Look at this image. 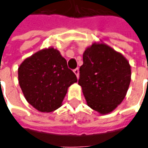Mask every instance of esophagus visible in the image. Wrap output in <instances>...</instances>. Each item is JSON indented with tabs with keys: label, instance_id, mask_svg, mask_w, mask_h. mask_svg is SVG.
Instances as JSON below:
<instances>
[{
	"label": "esophagus",
	"instance_id": "1",
	"mask_svg": "<svg viewBox=\"0 0 148 148\" xmlns=\"http://www.w3.org/2000/svg\"><path fill=\"white\" fill-rule=\"evenodd\" d=\"M74 73L76 74V76H77V78H79V70H78V68H76V69H74Z\"/></svg>",
	"mask_w": 148,
	"mask_h": 148
}]
</instances>
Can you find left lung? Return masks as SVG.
Here are the masks:
<instances>
[{
	"label": "left lung",
	"instance_id": "left-lung-1",
	"mask_svg": "<svg viewBox=\"0 0 148 148\" xmlns=\"http://www.w3.org/2000/svg\"><path fill=\"white\" fill-rule=\"evenodd\" d=\"M79 71L78 85L91 109L108 114L123 101L130 85L131 66L121 53L94 42L84 51Z\"/></svg>",
	"mask_w": 148,
	"mask_h": 148
}]
</instances>
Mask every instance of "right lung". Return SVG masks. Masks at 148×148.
<instances>
[{"instance_id":"1","label":"right lung","mask_w":148,"mask_h":148,"mask_svg":"<svg viewBox=\"0 0 148 148\" xmlns=\"http://www.w3.org/2000/svg\"><path fill=\"white\" fill-rule=\"evenodd\" d=\"M18 81L27 102L38 111L50 112L62 106L68 88L77 80L60 52L49 47L21 63Z\"/></svg>"}]
</instances>
